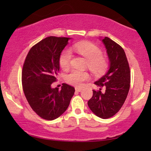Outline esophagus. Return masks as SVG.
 <instances>
[{"label":"esophagus","mask_w":151,"mask_h":151,"mask_svg":"<svg viewBox=\"0 0 151 151\" xmlns=\"http://www.w3.org/2000/svg\"><path fill=\"white\" fill-rule=\"evenodd\" d=\"M75 89H76V91H78V92H80L82 91V88H76Z\"/></svg>","instance_id":"obj_1"}]
</instances>
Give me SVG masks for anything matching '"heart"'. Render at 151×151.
Wrapping results in <instances>:
<instances>
[{"instance_id": "b5f03b06", "label": "heart", "mask_w": 151, "mask_h": 151, "mask_svg": "<svg viewBox=\"0 0 151 151\" xmlns=\"http://www.w3.org/2000/svg\"><path fill=\"white\" fill-rule=\"evenodd\" d=\"M71 50L79 53L88 61V67L94 74L102 73L108 67L106 60L102 56L100 49L89 42H79L72 45ZM72 58L69 50H65L60 56L59 62L61 67L64 69L69 68ZM90 75L87 72L80 71L73 69L65 76L67 83L75 86H82L84 82L89 80Z\"/></svg>"}]
</instances>
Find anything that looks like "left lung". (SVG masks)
<instances>
[{"mask_svg":"<svg viewBox=\"0 0 151 151\" xmlns=\"http://www.w3.org/2000/svg\"><path fill=\"white\" fill-rule=\"evenodd\" d=\"M109 60V69L94 84L100 88L93 90L88 106L93 113L102 119L113 117L119 111L129 93L131 72L124 49L108 37L102 40ZM104 87L105 91H101Z\"/></svg>","mask_w":151,"mask_h":151,"instance_id":"left-lung-1","label":"left lung"}]
</instances>
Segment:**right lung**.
Here are the masks:
<instances>
[{
    "mask_svg": "<svg viewBox=\"0 0 151 151\" xmlns=\"http://www.w3.org/2000/svg\"><path fill=\"white\" fill-rule=\"evenodd\" d=\"M71 38L49 36L33 46L24 60L22 84L27 100L42 118L53 120L67 110L75 88L65 83L51 87L60 70V56Z\"/></svg>",
    "mask_w": 151,
    "mask_h": 151,
    "instance_id": "1",
    "label": "right lung"
}]
</instances>
